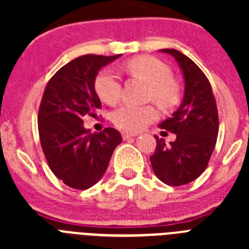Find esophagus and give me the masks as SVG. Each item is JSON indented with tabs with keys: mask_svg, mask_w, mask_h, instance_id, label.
I'll return each mask as SVG.
<instances>
[{
	"mask_svg": "<svg viewBox=\"0 0 249 249\" xmlns=\"http://www.w3.org/2000/svg\"><path fill=\"white\" fill-rule=\"evenodd\" d=\"M136 133H129V132H123L122 133V137H123V140L126 141V140H129V138H133V137H136Z\"/></svg>",
	"mask_w": 249,
	"mask_h": 249,
	"instance_id": "esophagus-1",
	"label": "esophagus"
}]
</instances>
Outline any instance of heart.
<instances>
[{"label":"heart","instance_id":"1","mask_svg":"<svg viewBox=\"0 0 249 249\" xmlns=\"http://www.w3.org/2000/svg\"><path fill=\"white\" fill-rule=\"evenodd\" d=\"M126 71L148 85V98L163 108H171L179 100V87L171 78L172 73L167 65L151 56H140L126 63ZM94 89L98 97L107 105L117 103L121 96V83L116 73L109 70L100 72L94 81ZM155 106H121L112 114L114 124L128 132L143 129L157 120Z\"/></svg>","mask_w":249,"mask_h":249}]
</instances>
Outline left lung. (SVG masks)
<instances>
[{
  "label": "left lung",
  "instance_id": "8db88e82",
  "mask_svg": "<svg viewBox=\"0 0 249 249\" xmlns=\"http://www.w3.org/2000/svg\"><path fill=\"white\" fill-rule=\"evenodd\" d=\"M177 61L184 81L181 105L160 128L172 132L176 140L166 144L157 141L151 156L152 169L158 179L169 186L195 181L206 169L218 136V112L210 81L201 68L177 50H160Z\"/></svg>",
  "mask_w": 249,
  "mask_h": 249
}]
</instances>
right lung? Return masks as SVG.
<instances>
[{"label":"right lung","mask_w":249,"mask_h":249,"mask_svg":"<svg viewBox=\"0 0 249 249\" xmlns=\"http://www.w3.org/2000/svg\"><path fill=\"white\" fill-rule=\"evenodd\" d=\"M120 57H77L59 68L46 86L38 111L41 146L51 171L74 190H87L97 183L114 148L122 142L117 129L91 133L82 121L101 107L94 89L98 71Z\"/></svg>","instance_id":"1"}]
</instances>
